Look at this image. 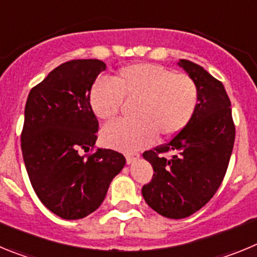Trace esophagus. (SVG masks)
<instances>
[{
    "mask_svg": "<svg viewBox=\"0 0 257 257\" xmlns=\"http://www.w3.org/2000/svg\"><path fill=\"white\" fill-rule=\"evenodd\" d=\"M138 158H139V154H138V153H128V154H126V161H127V163H128V165H131V163L135 162V161L138 160Z\"/></svg>",
    "mask_w": 257,
    "mask_h": 257,
    "instance_id": "34e87169",
    "label": "esophagus"
}]
</instances>
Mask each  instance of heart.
Listing matches in <instances>:
<instances>
[{
    "label": "heart",
    "instance_id": "heart-1",
    "mask_svg": "<svg viewBox=\"0 0 257 257\" xmlns=\"http://www.w3.org/2000/svg\"><path fill=\"white\" fill-rule=\"evenodd\" d=\"M197 83L187 74L174 73L158 64L136 63L118 70L114 82L97 81L90 91V105L97 118L110 121L123 97L138 100L135 121L105 126L101 142L109 148L134 152L180 133L189 123L198 104Z\"/></svg>",
    "mask_w": 257,
    "mask_h": 257
}]
</instances>
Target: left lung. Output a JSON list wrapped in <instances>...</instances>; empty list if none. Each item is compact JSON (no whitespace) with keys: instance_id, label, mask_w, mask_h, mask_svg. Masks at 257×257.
Segmentation results:
<instances>
[{"instance_id":"8db88e82","label":"left lung","mask_w":257,"mask_h":257,"mask_svg":"<svg viewBox=\"0 0 257 257\" xmlns=\"http://www.w3.org/2000/svg\"><path fill=\"white\" fill-rule=\"evenodd\" d=\"M178 65L197 83L196 112L167 144L143 153L154 174L142 194L149 207L169 219L190 216L212 198L225 176L235 138L222 83L196 63L180 59ZM169 151L174 156L167 160L162 154Z\"/></svg>"}]
</instances>
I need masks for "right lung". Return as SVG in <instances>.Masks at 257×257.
<instances>
[{
	"label": "right lung",
	"instance_id": "1",
	"mask_svg": "<svg viewBox=\"0 0 257 257\" xmlns=\"http://www.w3.org/2000/svg\"><path fill=\"white\" fill-rule=\"evenodd\" d=\"M105 68L97 59L67 61L32 88L27 99L22 131L27 172L40 201L61 219H82L99 208L126 163L112 149L81 156L97 139L90 91Z\"/></svg>",
	"mask_w": 257,
	"mask_h": 257
}]
</instances>
